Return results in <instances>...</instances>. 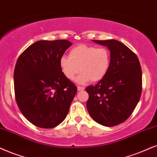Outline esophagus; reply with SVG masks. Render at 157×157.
Wrapping results in <instances>:
<instances>
[{
    "label": "esophagus",
    "mask_w": 157,
    "mask_h": 157,
    "mask_svg": "<svg viewBox=\"0 0 157 157\" xmlns=\"http://www.w3.org/2000/svg\"><path fill=\"white\" fill-rule=\"evenodd\" d=\"M85 89V88L84 87H82V86H77V90H78L79 91H80V90H83Z\"/></svg>",
    "instance_id": "esophagus-1"
}]
</instances>
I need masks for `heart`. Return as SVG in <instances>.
<instances>
[{"instance_id": "obj_1", "label": "heart", "mask_w": 157, "mask_h": 157, "mask_svg": "<svg viewBox=\"0 0 157 157\" xmlns=\"http://www.w3.org/2000/svg\"><path fill=\"white\" fill-rule=\"evenodd\" d=\"M112 62L111 53L106 48L80 44L72 48L69 57L60 59V68L63 75L69 80H73L78 72V82L90 80L91 82L101 81L106 76Z\"/></svg>"}]
</instances>
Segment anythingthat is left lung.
I'll return each mask as SVG.
<instances>
[{
	"label": "left lung",
	"instance_id": "obj_1",
	"mask_svg": "<svg viewBox=\"0 0 157 157\" xmlns=\"http://www.w3.org/2000/svg\"><path fill=\"white\" fill-rule=\"evenodd\" d=\"M110 50L112 62L106 76L86 90L89 114L98 124L118 125L132 114L142 92V70L136 53L116 40H97Z\"/></svg>",
	"mask_w": 157,
	"mask_h": 157
}]
</instances>
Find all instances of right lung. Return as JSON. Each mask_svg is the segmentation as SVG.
Instances as JSON below:
<instances>
[{"label":"right lung","mask_w":157,"mask_h":157,"mask_svg":"<svg viewBox=\"0 0 157 157\" xmlns=\"http://www.w3.org/2000/svg\"><path fill=\"white\" fill-rule=\"evenodd\" d=\"M71 45L67 40L37 41L16 63V101L27 120L39 128H53L62 122L76 95L77 86L60 68V59Z\"/></svg>","instance_id":"1"}]
</instances>
